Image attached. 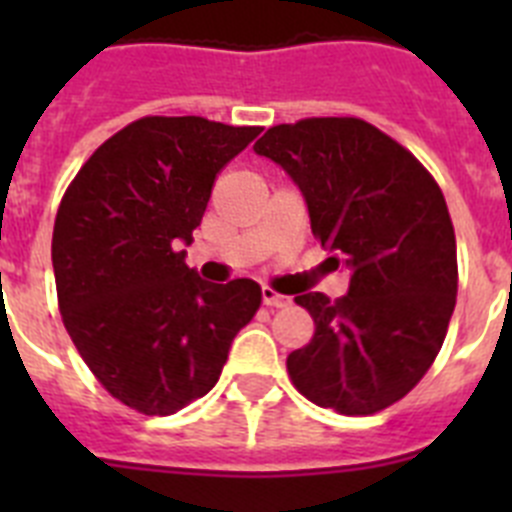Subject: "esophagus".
Returning a JSON list of instances; mask_svg holds the SVG:
<instances>
[{"label": "esophagus", "instance_id": "esophagus-1", "mask_svg": "<svg viewBox=\"0 0 512 512\" xmlns=\"http://www.w3.org/2000/svg\"><path fill=\"white\" fill-rule=\"evenodd\" d=\"M261 297H264V305L266 307H284V305H289V297L279 295L277 289H271V287L261 289Z\"/></svg>", "mask_w": 512, "mask_h": 512}]
</instances>
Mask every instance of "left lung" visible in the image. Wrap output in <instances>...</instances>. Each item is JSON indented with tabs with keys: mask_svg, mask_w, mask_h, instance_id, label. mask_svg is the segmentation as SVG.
<instances>
[{
	"mask_svg": "<svg viewBox=\"0 0 512 512\" xmlns=\"http://www.w3.org/2000/svg\"><path fill=\"white\" fill-rule=\"evenodd\" d=\"M253 151L302 189L312 235L351 271L348 295H297L310 343L287 356L300 395L341 415H374L431 369L456 305L449 207L431 171L361 117H305Z\"/></svg>",
	"mask_w": 512,
	"mask_h": 512,
	"instance_id": "left-lung-1",
	"label": "left lung"
}]
</instances>
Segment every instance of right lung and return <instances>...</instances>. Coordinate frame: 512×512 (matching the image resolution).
<instances>
[{
  "mask_svg": "<svg viewBox=\"0 0 512 512\" xmlns=\"http://www.w3.org/2000/svg\"><path fill=\"white\" fill-rule=\"evenodd\" d=\"M261 130L140 117L87 158L58 205L63 325L97 382L138 413L174 415L207 395L259 310V284L202 282L179 243H192L217 174Z\"/></svg>",
  "mask_w": 512,
  "mask_h": 512,
  "instance_id": "right-lung-1",
  "label": "right lung"
}]
</instances>
